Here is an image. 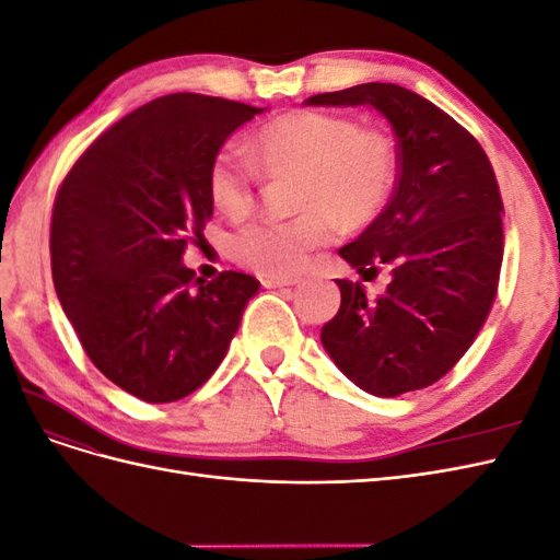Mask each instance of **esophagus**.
Returning a JSON list of instances; mask_svg holds the SVG:
<instances>
[{"label":"esophagus","mask_w":560,"mask_h":560,"mask_svg":"<svg viewBox=\"0 0 560 560\" xmlns=\"http://www.w3.org/2000/svg\"><path fill=\"white\" fill-rule=\"evenodd\" d=\"M299 282V278H261V284L266 290H280V287H294Z\"/></svg>","instance_id":"esophagus-1"}]
</instances>
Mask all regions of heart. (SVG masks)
<instances>
[{"label":"heart","instance_id":"b5f03b06","mask_svg":"<svg viewBox=\"0 0 560 560\" xmlns=\"http://www.w3.org/2000/svg\"><path fill=\"white\" fill-rule=\"evenodd\" d=\"M254 154L270 175L299 173L296 202L306 208L287 222H259L235 235V261L259 276L296 273L311 249L334 238L336 217L348 229L371 222L395 184L393 144L338 114H287L257 132ZM257 165L238 147L217 149L208 191L219 212L245 219L257 200Z\"/></svg>","mask_w":560,"mask_h":560}]
</instances>
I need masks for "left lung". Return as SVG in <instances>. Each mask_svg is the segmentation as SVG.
Instances as JSON below:
<instances>
[{
	"mask_svg": "<svg viewBox=\"0 0 560 560\" xmlns=\"http://www.w3.org/2000/svg\"><path fill=\"white\" fill-rule=\"evenodd\" d=\"M308 107H371L397 138L399 175L385 210L338 249L362 278L389 268L385 294L336 280L341 308L322 327L334 364L376 397L432 383L469 350L495 301L502 198L486 151L430 100L397 83H362Z\"/></svg>",
	"mask_w": 560,
	"mask_h": 560,
	"instance_id": "obj_1",
	"label": "left lung"
}]
</instances>
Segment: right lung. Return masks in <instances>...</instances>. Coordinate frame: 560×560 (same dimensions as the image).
Listing matches in <instances>:
<instances>
[{
	"mask_svg": "<svg viewBox=\"0 0 560 560\" xmlns=\"http://www.w3.org/2000/svg\"><path fill=\"white\" fill-rule=\"evenodd\" d=\"M266 109L224 97L151 100L86 149L50 222L56 294L91 362L149 404L191 395L222 364L259 280H196L182 254L212 217L210 161Z\"/></svg>",
	"mask_w": 560,
	"mask_h": 560,
	"instance_id": "1",
	"label": "right lung"
}]
</instances>
